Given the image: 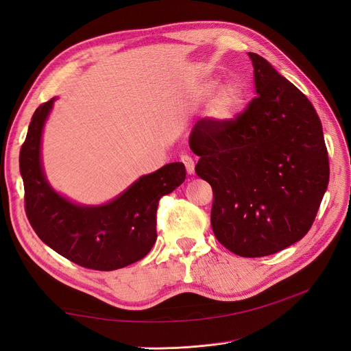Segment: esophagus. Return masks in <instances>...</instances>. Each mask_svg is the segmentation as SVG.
Wrapping results in <instances>:
<instances>
[{
  "label": "esophagus",
  "mask_w": 351,
  "mask_h": 351,
  "mask_svg": "<svg viewBox=\"0 0 351 351\" xmlns=\"http://www.w3.org/2000/svg\"><path fill=\"white\" fill-rule=\"evenodd\" d=\"M182 162H183L184 167H186L187 174H193V173H195V161H193L192 156L182 155Z\"/></svg>",
  "instance_id": "1"
}]
</instances>
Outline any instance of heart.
Masks as SVG:
<instances>
[{
  "label": "heart",
  "instance_id": "b5f03b06",
  "mask_svg": "<svg viewBox=\"0 0 351 351\" xmlns=\"http://www.w3.org/2000/svg\"><path fill=\"white\" fill-rule=\"evenodd\" d=\"M243 101L244 95L237 83L222 84L210 102V114L218 120H230L239 112Z\"/></svg>",
  "mask_w": 351,
  "mask_h": 351
}]
</instances>
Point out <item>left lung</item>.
I'll list each match as a JSON object with an SVG mask.
<instances>
[{"instance_id": "8db88e82", "label": "left lung", "mask_w": 351, "mask_h": 351, "mask_svg": "<svg viewBox=\"0 0 351 351\" xmlns=\"http://www.w3.org/2000/svg\"><path fill=\"white\" fill-rule=\"evenodd\" d=\"M254 97L234 119L199 120L190 149L214 192L217 240L243 258L277 253L311 230L329 182L322 124L312 102L249 52Z\"/></svg>"}]
</instances>
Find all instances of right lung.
<instances>
[{
	"label": "right lung",
	"instance_id": "1",
	"mask_svg": "<svg viewBox=\"0 0 351 351\" xmlns=\"http://www.w3.org/2000/svg\"><path fill=\"white\" fill-rule=\"evenodd\" d=\"M54 98L36 108L20 149L25 209L32 228L66 259L95 271H114L145 258L156 240V210L162 196L186 178L182 162L141 177L102 206L74 205L47 183L40 167L42 127Z\"/></svg>",
	"mask_w": 351,
	"mask_h": 351
}]
</instances>
